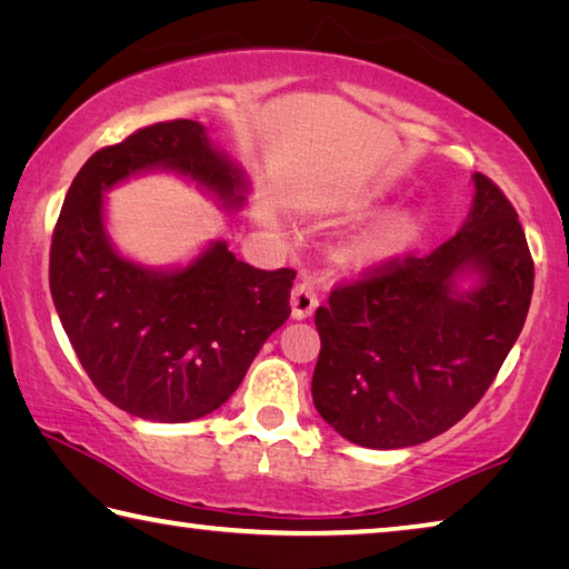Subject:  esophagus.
Here are the masks:
<instances>
[{"instance_id":"34e87169","label":"esophagus","mask_w":569,"mask_h":569,"mask_svg":"<svg viewBox=\"0 0 569 569\" xmlns=\"http://www.w3.org/2000/svg\"><path fill=\"white\" fill-rule=\"evenodd\" d=\"M319 291H321V283L319 278L313 276H303L301 281L293 286V293H291L293 319H308V316L316 311V306H319Z\"/></svg>"}]
</instances>
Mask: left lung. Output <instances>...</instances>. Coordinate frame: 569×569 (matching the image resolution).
I'll use <instances>...</instances> for the list:
<instances>
[{"label":"left lung","mask_w":569,"mask_h":569,"mask_svg":"<svg viewBox=\"0 0 569 569\" xmlns=\"http://www.w3.org/2000/svg\"><path fill=\"white\" fill-rule=\"evenodd\" d=\"M475 188L469 220L439 248L366 268L316 308L313 403L353 445L401 449L455 427L522 331L532 253L497 182L477 172ZM461 270L482 276L475 292L456 293Z\"/></svg>","instance_id":"obj_1"}]
</instances>
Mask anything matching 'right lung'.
I'll list each match as a JSON object with an SVG mask.
<instances>
[{
	"mask_svg": "<svg viewBox=\"0 0 569 569\" xmlns=\"http://www.w3.org/2000/svg\"><path fill=\"white\" fill-rule=\"evenodd\" d=\"M172 168L240 206V176L203 124L168 120L100 148L67 190L50 246V291L70 343L104 399L148 421H192L233 397L268 336L291 316L293 268L261 271L216 243L156 273L124 261L102 228V190Z\"/></svg>",
	"mask_w": 569,
	"mask_h": 569,
	"instance_id": "add662e5",
	"label": "right lung"
}]
</instances>
